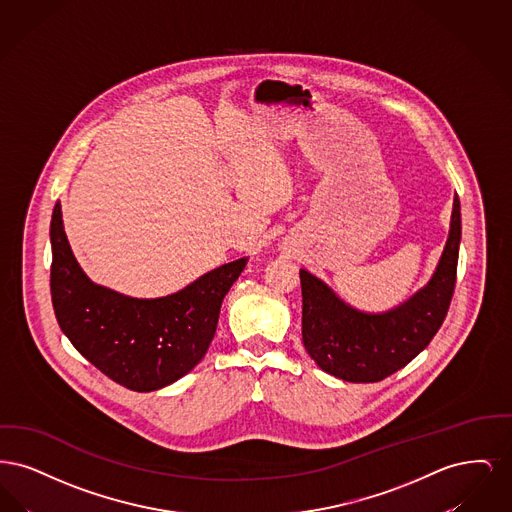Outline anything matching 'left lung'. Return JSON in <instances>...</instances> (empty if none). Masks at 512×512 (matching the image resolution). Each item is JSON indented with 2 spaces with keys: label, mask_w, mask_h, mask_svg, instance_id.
Here are the masks:
<instances>
[{
  "label": "left lung",
  "mask_w": 512,
  "mask_h": 512,
  "mask_svg": "<svg viewBox=\"0 0 512 512\" xmlns=\"http://www.w3.org/2000/svg\"><path fill=\"white\" fill-rule=\"evenodd\" d=\"M461 201L455 194L449 236L426 286L384 313L345 303L326 282L301 268L303 345L324 372L353 384L380 382L409 365L443 324L457 280Z\"/></svg>",
  "instance_id": "obj_1"
}]
</instances>
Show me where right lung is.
<instances>
[{"label":"right lung","mask_w":512,"mask_h":512,"mask_svg":"<svg viewBox=\"0 0 512 512\" xmlns=\"http://www.w3.org/2000/svg\"><path fill=\"white\" fill-rule=\"evenodd\" d=\"M49 240L51 301L63 334L82 357L132 391L161 390L203 359L217 332L222 299L247 265L242 257L171 295L138 299L86 276L67 240L59 201Z\"/></svg>","instance_id":"right-lung-1"}]
</instances>
